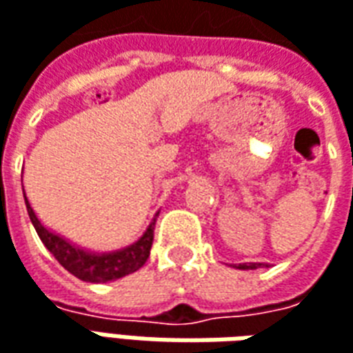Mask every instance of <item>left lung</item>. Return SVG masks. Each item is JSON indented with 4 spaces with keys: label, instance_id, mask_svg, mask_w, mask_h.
Instances as JSON below:
<instances>
[{
    "label": "left lung",
    "instance_id": "8db88e82",
    "mask_svg": "<svg viewBox=\"0 0 353 353\" xmlns=\"http://www.w3.org/2000/svg\"><path fill=\"white\" fill-rule=\"evenodd\" d=\"M265 263H239V265H235L236 270H258V268H263Z\"/></svg>",
    "mask_w": 353,
    "mask_h": 353
}]
</instances>
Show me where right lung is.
<instances>
[{"label":"right lung","instance_id":"obj_1","mask_svg":"<svg viewBox=\"0 0 353 353\" xmlns=\"http://www.w3.org/2000/svg\"><path fill=\"white\" fill-rule=\"evenodd\" d=\"M22 193H24V189H22ZM24 202H26V210L30 216L32 225L46 248L55 256L57 262L61 263L68 273H72L74 277L85 281V283H108V281L122 279L125 275L143 268V263L147 262V258L151 254L154 223H157L159 212L154 214V218L149 223V228L145 229V233L130 246L112 250V252H93V250L74 245L68 239L46 228L36 216L26 194H24Z\"/></svg>","mask_w":353,"mask_h":353}]
</instances>
